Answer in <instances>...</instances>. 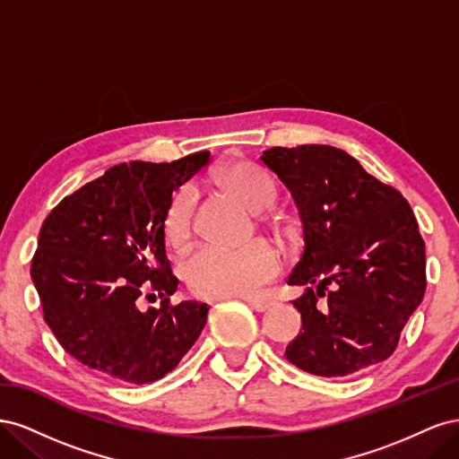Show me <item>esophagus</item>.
I'll use <instances>...</instances> for the list:
<instances>
[{"label":"esophagus","instance_id":"obj_1","mask_svg":"<svg viewBox=\"0 0 459 459\" xmlns=\"http://www.w3.org/2000/svg\"><path fill=\"white\" fill-rule=\"evenodd\" d=\"M248 307H251L253 310H256V312H266V310H270L272 308V300H266V299H255V297H245L243 299Z\"/></svg>","mask_w":459,"mask_h":459}]
</instances>
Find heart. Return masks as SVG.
Masks as SVG:
<instances>
[{
	"label": "heart",
	"mask_w": 459,
	"mask_h": 459,
	"mask_svg": "<svg viewBox=\"0 0 459 459\" xmlns=\"http://www.w3.org/2000/svg\"><path fill=\"white\" fill-rule=\"evenodd\" d=\"M218 184L245 204L260 212L277 199L272 176L247 160H231L218 170ZM164 239L176 251L189 247L195 233V193L189 187L176 191L164 208ZM281 262L266 241H251L238 248L204 247L184 266V280L197 297H247L280 273Z\"/></svg>",
	"instance_id": "heart-1"
}]
</instances>
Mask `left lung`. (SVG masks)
<instances>
[{
    "label": "left lung",
    "mask_w": 459,
    "mask_h": 459,
    "mask_svg": "<svg viewBox=\"0 0 459 459\" xmlns=\"http://www.w3.org/2000/svg\"><path fill=\"white\" fill-rule=\"evenodd\" d=\"M260 160L289 187L304 228V253L287 280L307 287L293 300L302 331L287 359L319 377L383 362L427 287L410 203L331 145L272 147Z\"/></svg>",
    "instance_id": "obj_1"
}]
</instances>
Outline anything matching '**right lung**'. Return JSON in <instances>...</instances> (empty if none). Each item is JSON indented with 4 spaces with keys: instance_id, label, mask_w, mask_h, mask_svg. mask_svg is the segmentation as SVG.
Wrapping results in <instances>:
<instances>
[{
    "instance_id": "obj_1",
    "label": "right lung",
    "mask_w": 459,
    "mask_h": 459,
    "mask_svg": "<svg viewBox=\"0 0 459 459\" xmlns=\"http://www.w3.org/2000/svg\"><path fill=\"white\" fill-rule=\"evenodd\" d=\"M211 160L122 162L66 195L48 214L32 258L44 319L80 364L124 383L162 379L201 335L208 307L170 302L162 216L174 189ZM161 299L139 310L142 298Z\"/></svg>"
}]
</instances>
